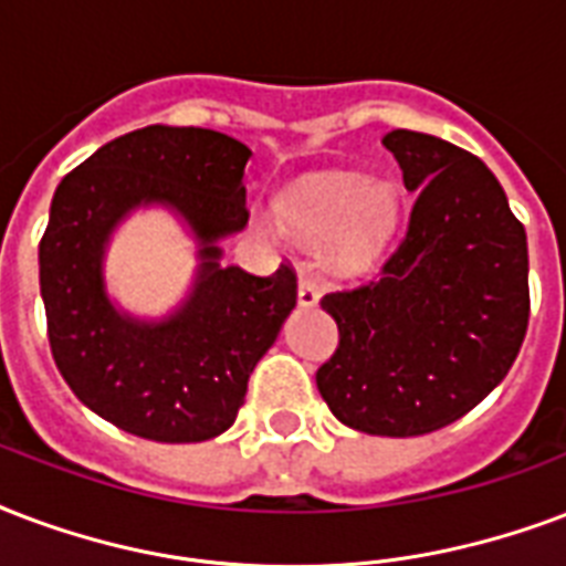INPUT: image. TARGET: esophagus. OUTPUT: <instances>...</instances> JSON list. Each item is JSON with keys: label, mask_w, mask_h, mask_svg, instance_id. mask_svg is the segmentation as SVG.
<instances>
[{"label": "esophagus", "mask_w": 566, "mask_h": 566, "mask_svg": "<svg viewBox=\"0 0 566 566\" xmlns=\"http://www.w3.org/2000/svg\"><path fill=\"white\" fill-rule=\"evenodd\" d=\"M296 300H300L302 308H314L317 300H321V291L312 279H300V287H296Z\"/></svg>", "instance_id": "obj_1"}]
</instances>
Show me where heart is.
Returning a JSON list of instances; mask_svg holds the SVG:
<instances>
[{"label":"heart","mask_w":566,"mask_h":566,"mask_svg":"<svg viewBox=\"0 0 566 566\" xmlns=\"http://www.w3.org/2000/svg\"><path fill=\"white\" fill-rule=\"evenodd\" d=\"M279 222L287 234L323 240L329 261L340 270L370 264L400 222V192L395 184L353 171L312 175L279 201Z\"/></svg>","instance_id":"heart-1"}]
</instances>
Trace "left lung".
I'll return each mask as SVG.
<instances>
[{
	"instance_id": "left-lung-1",
	"label": "left lung",
	"mask_w": 566,
	"mask_h": 566,
	"mask_svg": "<svg viewBox=\"0 0 566 566\" xmlns=\"http://www.w3.org/2000/svg\"><path fill=\"white\" fill-rule=\"evenodd\" d=\"M382 145L416 205L382 273L321 300L338 350L317 388L340 424L421 437L507 377L528 329V245L502 184L469 150L412 129Z\"/></svg>"
}]
</instances>
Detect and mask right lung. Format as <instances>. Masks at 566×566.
I'll return each mask as SVG.
<instances>
[{
	"instance_id": "right-lung-1",
	"label": "right lung",
	"mask_w": 566,
	"mask_h": 566,
	"mask_svg": "<svg viewBox=\"0 0 566 566\" xmlns=\"http://www.w3.org/2000/svg\"><path fill=\"white\" fill-rule=\"evenodd\" d=\"M252 150L205 127L133 129L59 184L38 245L41 300L55 368L71 391L133 437L205 442L226 433L245 386L296 305V275L222 264L219 240L243 231ZM139 206H166L199 245L188 300L159 322L114 305L105 249Z\"/></svg>"
}]
</instances>
